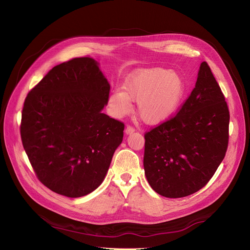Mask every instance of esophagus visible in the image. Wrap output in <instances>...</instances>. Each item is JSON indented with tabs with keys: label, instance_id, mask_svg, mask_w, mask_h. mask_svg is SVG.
<instances>
[{
	"label": "esophagus",
	"instance_id": "1",
	"mask_svg": "<svg viewBox=\"0 0 250 250\" xmlns=\"http://www.w3.org/2000/svg\"><path fill=\"white\" fill-rule=\"evenodd\" d=\"M136 131V128L134 127V126H132V125H126V127H125V134H132V133H134Z\"/></svg>",
	"mask_w": 250,
	"mask_h": 250
}]
</instances>
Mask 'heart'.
Masks as SVG:
<instances>
[{
	"instance_id": "1",
	"label": "heart",
	"mask_w": 250,
	"mask_h": 250,
	"mask_svg": "<svg viewBox=\"0 0 250 250\" xmlns=\"http://www.w3.org/2000/svg\"><path fill=\"white\" fill-rule=\"evenodd\" d=\"M110 96V104L117 116L132 111L137 104V113L144 123L157 125L170 117L185 95V83L173 70L154 67L140 69L128 77L123 87Z\"/></svg>"
}]
</instances>
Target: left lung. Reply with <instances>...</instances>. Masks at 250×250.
<instances>
[{
	"mask_svg": "<svg viewBox=\"0 0 250 250\" xmlns=\"http://www.w3.org/2000/svg\"><path fill=\"white\" fill-rule=\"evenodd\" d=\"M229 111L204 61L197 81L178 113L144 134L143 166L158 194H193L212 179L229 146Z\"/></svg>",
	"mask_w": 250,
	"mask_h": 250,
	"instance_id": "obj_1",
	"label": "left lung"
}]
</instances>
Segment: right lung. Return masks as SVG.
<instances>
[{
    "label": "right lung",
    "mask_w": 250,
    "mask_h": 250,
    "mask_svg": "<svg viewBox=\"0 0 250 250\" xmlns=\"http://www.w3.org/2000/svg\"><path fill=\"white\" fill-rule=\"evenodd\" d=\"M110 85L91 57L53 67L23 103L21 137L46 188L67 197L102 184L124 138V123L102 113Z\"/></svg>",
    "instance_id": "obj_1"
}]
</instances>
